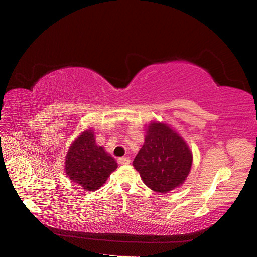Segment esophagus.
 <instances>
[{"mask_svg":"<svg viewBox=\"0 0 257 257\" xmlns=\"http://www.w3.org/2000/svg\"><path fill=\"white\" fill-rule=\"evenodd\" d=\"M117 161L121 165H125V164H129L130 163V159L128 158V157H120V158H118Z\"/></svg>","mask_w":257,"mask_h":257,"instance_id":"34e87169","label":"esophagus"}]
</instances>
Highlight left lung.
<instances>
[{"label": "left lung", "instance_id": "8db88e82", "mask_svg": "<svg viewBox=\"0 0 257 257\" xmlns=\"http://www.w3.org/2000/svg\"><path fill=\"white\" fill-rule=\"evenodd\" d=\"M132 164L148 188L167 193L184 184L192 165V153L169 126L153 122Z\"/></svg>", "mask_w": 257, "mask_h": 257}]
</instances>
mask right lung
Wrapping results in <instances>:
<instances>
[{
    "instance_id": "right-lung-1",
    "label": "right lung",
    "mask_w": 257,
    "mask_h": 257,
    "mask_svg": "<svg viewBox=\"0 0 257 257\" xmlns=\"http://www.w3.org/2000/svg\"><path fill=\"white\" fill-rule=\"evenodd\" d=\"M116 168L117 163L113 157L96 144L93 130L81 134L66 156L67 176L88 191L100 188Z\"/></svg>"
}]
</instances>
